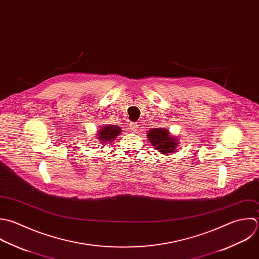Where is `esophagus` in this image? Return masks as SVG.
<instances>
[{
  "instance_id": "obj_1",
  "label": "esophagus",
  "mask_w": 259,
  "mask_h": 259,
  "mask_svg": "<svg viewBox=\"0 0 259 259\" xmlns=\"http://www.w3.org/2000/svg\"><path fill=\"white\" fill-rule=\"evenodd\" d=\"M130 129L132 132L134 133H137L138 131V125L136 123H130Z\"/></svg>"
}]
</instances>
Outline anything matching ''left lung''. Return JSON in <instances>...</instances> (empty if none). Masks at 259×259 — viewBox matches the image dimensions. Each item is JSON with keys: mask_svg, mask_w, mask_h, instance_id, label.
Returning <instances> with one entry per match:
<instances>
[{"mask_svg": "<svg viewBox=\"0 0 259 259\" xmlns=\"http://www.w3.org/2000/svg\"><path fill=\"white\" fill-rule=\"evenodd\" d=\"M147 138L155 149L164 155L174 153L180 142L166 128H153L147 131Z\"/></svg>", "mask_w": 259, "mask_h": 259, "instance_id": "left-lung-1", "label": "left lung"}]
</instances>
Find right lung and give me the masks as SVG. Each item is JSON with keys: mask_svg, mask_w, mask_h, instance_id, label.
<instances>
[{"mask_svg": "<svg viewBox=\"0 0 259 259\" xmlns=\"http://www.w3.org/2000/svg\"><path fill=\"white\" fill-rule=\"evenodd\" d=\"M122 132V128L118 127L117 125H106L101 126V128L98 130L97 136L99 139V142L102 144L109 143L114 141L117 136H119Z\"/></svg>", "mask_w": 259, "mask_h": 259, "instance_id": "right-lung-1", "label": "right lung"}]
</instances>
